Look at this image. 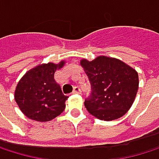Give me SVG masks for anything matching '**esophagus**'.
<instances>
[{
    "label": "esophagus",
    "mask_w": 159,
    "mask_h": 159,
    "mask_svg": "<svg viewBox=\"0 0 159 159\" xmlns=\"http://www.w3.org/2000/svg\"><path fill=\"white\" fill-rule=\"evenodd\" d=\"M72 93H73V94H80V93H81V89H80V88H79L78 86L74 87V88H73V91H72Z\"/></svg>",
    "instance_id": "1"
}]
</instances>
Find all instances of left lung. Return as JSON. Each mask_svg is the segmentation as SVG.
Listing matches in <instances>:
<instances>
[{"label": "left lung", "mask_w": 159, "mask_h": 159, "mask_svg": "<svg viewBox=\"0 0 159 159\" xmlns=\"http://www.w3.org/2000/svg\"><path fill=\"white\" fill-rule=\"evenodd\" d=\"M91 86V95L85 101L87 110L102 120L122 117L132 107L138 89L139 74L124 62L98 56L80 61Z\"/></svg>", "instance_id": "8db88e82"}]
</instances>
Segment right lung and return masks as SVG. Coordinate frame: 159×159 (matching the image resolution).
I'll return each mask as SVG.
<instances>
[{
    "mask_svg": "<svg viewBox=\"0 0 159 159\" xmlns=\"http://www.w3.org/2000/svg\"><path fill=\"white\" fill-rule=\"evenodd\" d=\"M65 61L58 64H41L28 70L15 90V100L21 112L31 120L49 121L65 109L68 96L54 80V72Z\"/></svg>",
    "mask_w": 159,
    "mask_h": 159,
    "instance_id": "1",
    "label": "right lung"
}]
</instances>
